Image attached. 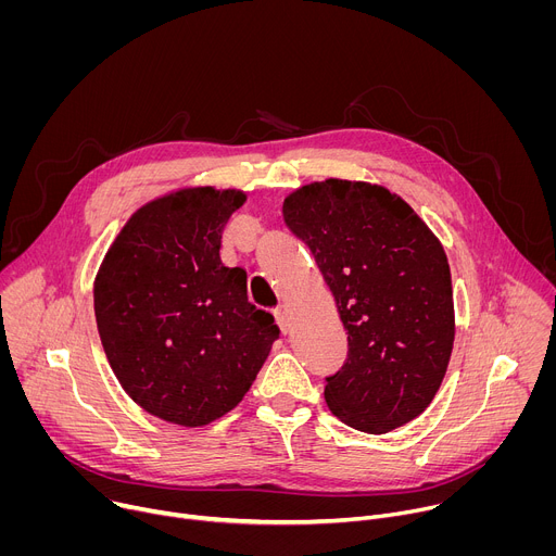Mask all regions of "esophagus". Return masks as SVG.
Instances as JSON below:
<instances>
[{"instance_id":"obj_1","label":"esophagus","mask_w":556,"mask_h":556,"mask_svg":"<svg viewBox=\"0 0 556 556\" xmlns=\"http://www.w3.org/2000/svg\"><path fill=\"white\" fill-rule=\"evenodd\" d=\"M275 319H277V326L281 328V332H283V334H288V332L292 330V321H290V316H288L286 305H279V307L275 309Z\"/></svg>"}]
</instances>
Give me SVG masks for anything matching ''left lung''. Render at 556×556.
<instances>
[{
	"mask_svg": "<svg viewBox=\"0 0 556 556\" xmlns=\"http://www.w3.org/2000/svg\"><path fill=\"white\" fill-rule=\"evenodd\" d=\"M281 213L348 330V363L326 384L330 412L376 435L412 422L435 399L453 352L444 247L401 195L371 182L303 185Z\"/></svg>",
	"mask_w": 556,
	"mask_h": 556,
	"instance_id": "1",
	"label": "left lung"
}]
</instances>
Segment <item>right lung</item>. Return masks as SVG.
<instances>
[{
    "instance_id": "add662e5",
    "label": "right lung",
    "mask_w": 556,
    "mask_h": 556,
    "mask_svg": "<svg viewBox=\"0 0 556 556\" xmlns=\"http://www.w3.org/2000/svg\"><path fill=\"white\" fill-rule=\"evenodd\" d=\"M242 189L185 187L142 204L94 279L105 356L129 399L178 427H204L242 403L279 328L219 260Z\"/></svg>"
}]
</instances>
